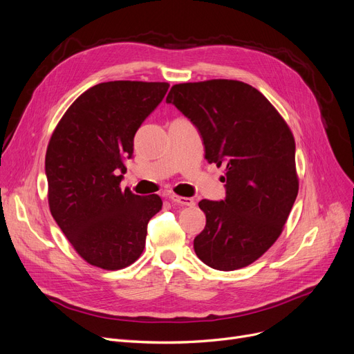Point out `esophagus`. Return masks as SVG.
I'll return each instance as SVG.
<instances>
[{
	"label": "esophagus",
	"instance_id": "esophagus-1",
	"mask_svg": "<svg viewBox=\"0 0 354 354\" xmlns=\"http://www.w3.org/2000/svg\"><path fill=\"white\" fill-rule=\"evenodd\" d=\"M168 198L171 199V202H174L176 205H180V206H194L195 205L194 199L186 198V196H179L176 194H171Z\"/></svg>",
	"mask_w": 354,
	"mask_h": 354
}]
</instances>
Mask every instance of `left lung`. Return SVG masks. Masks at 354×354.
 Returning <instances> with one entry per match:
<instances>
[{"instance_id": "obj_1", "label": "left lung", "mask_w": 354, "mask_h": 354, "mask_svg": "<svg viewBox=\"0 0 354 354\" xmlns=\"http://www.w3.org/2000/svg\"><path fill=\"white\" fill-rule=\"evenodd\" d=\"M167 102L198 128L205 159L226 171V198L199 202L206 225L195 253L218 270L249 266L283 232L299 192L289 125L262 92L234 80L176 84Z\"/></svg>"}]
</instances>
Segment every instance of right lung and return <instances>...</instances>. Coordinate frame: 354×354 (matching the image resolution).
Returning <instances> with one entry per match:
<instances>
[{"mask_svg":"<svg viewBox=\"0 0 354 354\" xmlns=\"http://www.w3.org/2000/svg\"><path fill=\"white\" fill-rule=\"evenodd\" d=\"M168 82L93 85L55 127L45 155L51 215L92 266L120 270L142 254L147 225L162 209L158 195L121 189L133 136L159 105Z\"/></svg>","mask_w":354,"mask_h":354,"instance_id":"1","label":"right lung"}]
</instances>
